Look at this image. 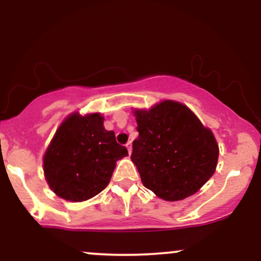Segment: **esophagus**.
<instances>
[{
  "mask_svg": "<svg viewBox=\"0 0 261 261\" xmlns=\"http://www.w3.org/2000/svg\"><path fill=\"white\" fill-rule=\"evenodd\" d=\"M126 148H127L128 153H131V151H133V145H131V141H128V142L126 143Z\"/></svg>",
  "mask_w": 261,
  "mask_h": 261,
  "instance_id": "1",
  "label": "esophagus"
}]
</instances>
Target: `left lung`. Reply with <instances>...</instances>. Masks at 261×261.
I'll list each match as a JSON object with an SVG mask.
<instances>
[{"label":"left lung","mask_w":261,"mask_h":261,"mask_svg":"<svg viewBox=\"0 0 261 261\" xmlns=\"http://www.w3.org/2000/svg\"><path fill=\"white\" fill-rule=\"evenodd\" d=\"M139 137L131 161L146 188L166 201L195 194L214 175L218 145L199 118L174 100L135 109Z\"/></svg>","instance_id":"obj_1"}]
</instances>
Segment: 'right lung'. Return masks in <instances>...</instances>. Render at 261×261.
<instances>
[{
    "mask_svg": "<svg viewBox=\"0 0 261 261\" xmlns=\"http://www.w3.org/2000/svg\"><path fill=\"white\" fill-rule=\"evenodd\" d=\"M99 113L71 114L60 125L44 154V174L56 195L72 202L91 199L107 188L116 161L127 155Z\"/></svg>",
    "mask_w": 261,
    "mask_h": 261,
    "instance_id": "right-lung-1",
    "label": "right lung"
}]
</instances>
